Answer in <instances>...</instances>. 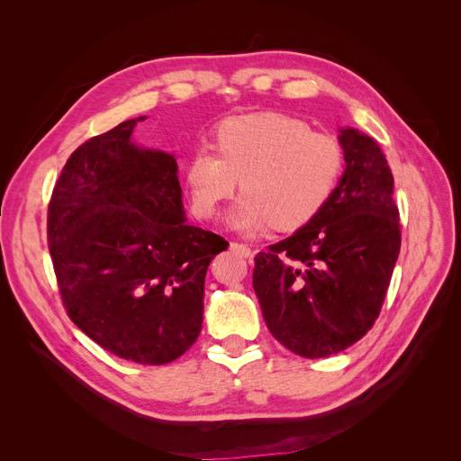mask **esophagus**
Returning a JSON list of instances; mask_svg holds the SVG:
<instances>
[{"mask_svg":"<svg viewBox=\"0 0 461 461\" xmlns=\"http://www.w3.org/2000/svg\"><path fill=\"white\" fill-rule=\"evenodd\" d=\"M231 249H233L235 252H239L240 256H245V258H250V256H252L250 247L245 245V243H231Z\"/></svg>","mask_w":461,"mask_h":461,"instance_id":"34e87169","label":"esophagus"}]
</instances>
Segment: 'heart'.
<instances>
[{"label":"heart","mask_w":461,"mask_h":461,"mask_svg":"<svg viewBox=\"0 0 461 461\" xmlns=\"http://www.w3.org/2000/svg\"><path fill=\"white\" fill-rule=\"evenodd\" d=\"M214 147L200 145L185 164L192 205L198 214L212 216L240 177L245 194L231 222L247 231L267 224L295 230L310 222L329 203L346 164L334 136L276 112L224 119L214 131Z\"/></svg>","instance_id":"heart-1"}]
</instances>
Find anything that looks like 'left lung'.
I'll list each match as a JSON object with an SVG mask.
<instances>
[{
	"instance_id": "left-lung-1",
	"label": "left lung",
	"mask_w": 461,
	"mask_h": 461,
	"mask_svg": "<svg viewBox=\"0 0 461 461\" xmlns=\"http://www.w3.org/2000/svg\"><path fill=\"white\" fill-rule=\"evenodd\" d=\"M346 172L329 203L254 258L252 285L276 340L321 358L358 342L379 318L400 254L394 179L379 145L342 129Z\"/></svg>"
}]
</instances>
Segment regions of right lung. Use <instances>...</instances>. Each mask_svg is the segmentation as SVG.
Here are the masks:
<instances>
[{
	"instance_id": "right-lung-1",
	"label": "right lung",
	"mask_w": 461,
	"mask_h": 461,
	"mask_svg": "<svg viewBox=\"0 0 461 461\" xmlns=\"http://www.w3.org/2000/svg\"><path fill=\"white\" fill-rule=\"evenodd\" d=\"M141 119L68 157L46 235L72 323L103 349L153 366L196 342L207 267L230 243L186 224L176 158L131 143Z\"/></svg>"
}]
</instances>
